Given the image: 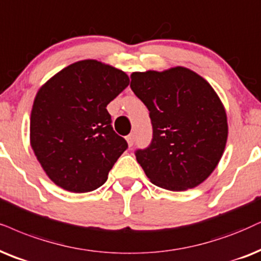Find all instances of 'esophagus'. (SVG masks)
Segmentation results:
<instances>
[{
    "mask_svg": "<svg viewBox=\"0 0 261 261\" xmlns=\"http://www.w3.org/2000/svg\"><path fill=\"white\" fill-rule=\"evenodd\" d=\"M126 141H127L128 146H130V147H133V146H134V142H135V135H134V134L128 135V136L126 137Z\"/></svg>",
    "mask_w": 261,
    "mask_h": 261,
    "instance_id": "esophagus-1",
    "label": "esophagus"
}]
</instances>
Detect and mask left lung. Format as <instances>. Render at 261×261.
I'll list each match as a JSON object with an SVG mask.
<instances>
[{
  "instance_id": "1",
  "label": "left lung",
  "mask_w": 261,
  "mask_h": 261,
  "mask_svg": "<svg viewBox=\"0 0 261 261\" xmlns=\"http://www.w3.org/2000/svg\"><path fill=\"white\" fill-rule=\"evenodd\" d=\"M130 87L149 111L153 126L149 146L135 151L150 182L182 191L207 179L227 140L225 110L208 82L178 66L134 72Z\"/></svg>"
}]
</instances>
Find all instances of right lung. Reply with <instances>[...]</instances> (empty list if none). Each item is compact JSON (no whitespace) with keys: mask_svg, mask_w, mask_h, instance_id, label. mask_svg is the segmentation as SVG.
I'll list each match as a JSON object with an SVG mask.
<instances>
[{"mask_svg":"<svg viewBox=\"0 0 261 261\" xmlns=\"http://www.w3.org/2000/svg\"><path fill=\"white\" fill-rule=\"evenodd\" d=\"M130 83L125 72L96 60L74 62L36 95L30 141L57 186L88 193L107 180L127 142L112 127L107 105Z\"/></svg>","mask_w":261,"mask_h":261,"instance_id":"obj_1","label":"right lung"}]
</instances>
